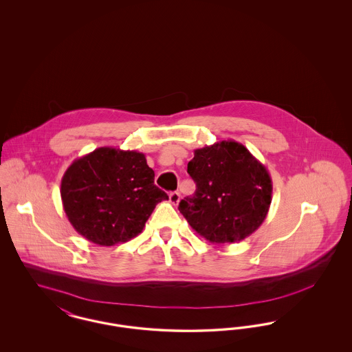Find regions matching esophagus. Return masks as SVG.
I'll return each instance as SVG.
<instances>
[{"instance_id": "1", "label": "esophagus", "mask_w": 352, "mask_h": 352, "mask_svg": "<svg viewBox=\"0 0 352 352\" xmlns=\"http://www.w3.org/2000/svg\"><path fill=\"white\" fill-rule=\"evenodd\" d=\"M168 201L171 204H174V206H177L179 201H181V194L178 192V191H173V192H170V195H168Z\"/></svg>"}]
</instances>
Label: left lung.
<instances>
[{"mask_svg": "<svg viewBox=\"0 0 352 352\" xmlns=\"http://www.w3.org/2000/svg\"><path fill=\"white\" fill-rule=\"evenodd\" d=\"M187 173L197 190L179 201L178 210L210 243L241 241L267 218L272 179L244 145L230 140L197 149Z\"/></svg>", "mask_w": 352, "mask_h": 352, "instance_id": "1", "label": "left lung"}]
</instances>
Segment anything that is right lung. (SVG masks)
<instances>
[{
  "instance_id": "add662e5",
  "label": "right lung",
  "mask_w": 352,
  "mask_h": 352,
  "mask_svg": "<svg viewBox=\"0 0 352 352\" xmlns=\"http://www.w3.org/2000/svg\"><path fill=\"white\" fill-rule=\"evenodd\" d=\"M60 197L69 223L102 247L126 243L168 194L154 184L145 154L104 146L75 160L66 170Z\"/></svg>"
}]
</instances>
